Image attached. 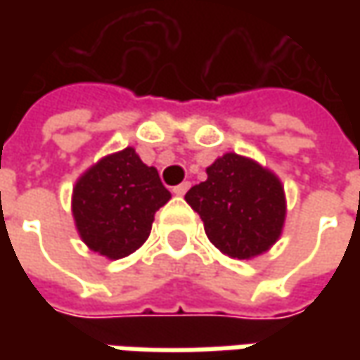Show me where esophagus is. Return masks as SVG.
<instances>
[{"label": "esophagus", "mask_w": 360, "mask_h": 360, "mask_svg": "<svg viewBox=\"0 0 360 360\" xmlns=\"http://www.w3.org/2000/svg\"><path fill=\"white\" fill-rule=\"evenodd\" d=\"M188 188H190V182H182V184H178V186L172 188L174 194H178V196H184L188 192Z\"/></svg>", "instance_id": "esophagus-1"}]
</instances>
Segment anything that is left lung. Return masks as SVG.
<instances>
[{"mask_svg":"<svg viewBox=\"0 0 360 360\" xmlns=\"http://www.w3.org/2000/svg\"><path fill=\"white\" fill-rule=\"evenodd\" d=\"M206 182L186 192L210 242L230 258H252L278 240L286 214L281 180L238 154H224L206 168Z\"/></svg>","mask_w":360,"mask_h":360,"instance_id":"left-lung-1","label":"left lung"}]
</instances>
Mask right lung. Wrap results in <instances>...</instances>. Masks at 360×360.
<instances>
[{
	"label": "right lung",
	"mask_w": 360,
	"mask_h": 360,
	"mask_svg": "<svg viewBox=\"0 0 360 360\" xmlns=\"http://www.w3.org/2000/svg\"><path fill=\"white\" fill-rule=\"evenodd\" d=\"M170 200L158 170L134 148L105 156L77 180L72 210L82 240L94 252L124 258L150 236L156 210Z\"/></svg>",
	"instance_id": "1"
}]
</instances>
